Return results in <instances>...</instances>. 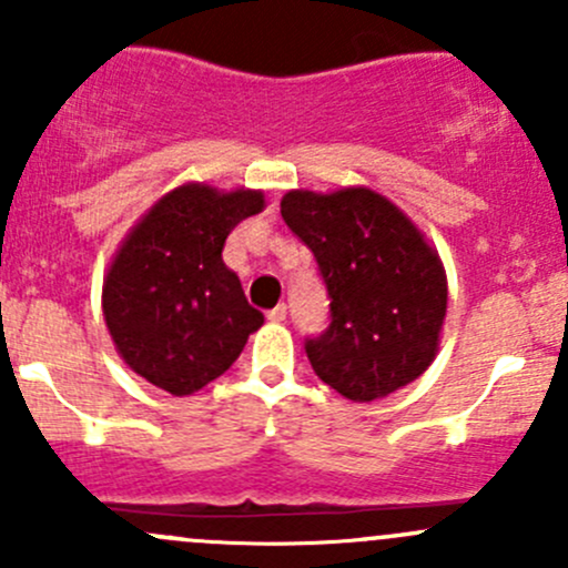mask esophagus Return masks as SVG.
Listing matches in <instances>:
<instances>
[{
	"mask_svg": "<svg viewBox=\"0 0 568 568\" xmlns=\"http://www.w3.org/2000/svg\"><path fill=\"white\" fill-rule=\"evenodd\" d=\"M285 316H288V307H285V305L272 307V311L266 313V318H268V321H285Z\"/></svg>",
	"mask_w": 568,
	"mask_h": 568,
	"instance_id": "esophagus-1",
	"label": "esophagus"
}]
</instances>
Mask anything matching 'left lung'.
Segmentation results:
<instances>
[{
    "instance_id": "obj_1",
    "label": "left lung",
    "mask_w": 568,
    "mask_h": 568,
    "mask_svg": "<svg viewBox=\"0 0 568 568\" xmlns=\"http://www.w3.org/2000/svg\"><path fill=\"white\" fill-rule=\"evenodd\" d=\"M285 225L316 255L329 326L305 352L324 385L368 404L415 382L439 348L448 280L437 250L409 216L365 186L294 189Z\"/></svg>"
}]
</instances>
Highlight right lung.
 <instances>
[{"label":"right lung","instance_id":"add662e5","mask_svg":"<svg viewBox=\"0 0 568 568\" xmlns=\"http://www.w3.org/2000/svg\"><path fill=\"white\" fill-rule=\"evenodd\" d=\"M263 211V192L183 183L131 227L104 277V321L134 374L192 395L225 374L263 313L222 261L233 227Z\"/></svg>","mask_w":568,"mask_h":568}]
</instances>
